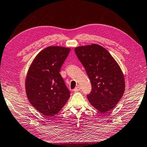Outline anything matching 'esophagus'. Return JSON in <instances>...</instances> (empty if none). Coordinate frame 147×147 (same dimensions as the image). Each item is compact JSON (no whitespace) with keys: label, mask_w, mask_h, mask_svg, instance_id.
Wrapping results in <instances>:
<instances>
[{"label":"esophagus","mask_w":147,"mask_h":147,"mask_svg":"<svg viewBox=\"0 0 147 147\" xmlns=\"http://www.w3.org/2000/svg\"><path fill=\"white\" fill-rule=\"evenodd\" d=\"M80 90H81V87L78 86V87H76L75 89H74V92H78L79 91H80Z\"/></svg>","instance_id":"esophagus-1"}]
</instances>
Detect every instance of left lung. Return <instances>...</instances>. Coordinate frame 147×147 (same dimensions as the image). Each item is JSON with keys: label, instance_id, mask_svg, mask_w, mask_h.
I'll return each mask as SVG.
<instances>
[{"label": "left lung", "instance_id": "8db88e82", "mask_svg": "<svg viewBox=\"0 0 147 147\" xmlns=\"http://www.w3.org/2000/svg\"><path fill=\"white\" fill-rule=\"evenodd\" d=\"M75 53L91 81L92 90L87 98L102 113L114 108L125 91V80L120 67L107 49L92 44L75 48Z\"/></svg>", "mask_w": 147, "mask_h": 147}]
</instances>
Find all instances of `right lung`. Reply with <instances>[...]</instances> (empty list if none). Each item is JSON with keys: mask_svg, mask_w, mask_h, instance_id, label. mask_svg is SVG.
Listing matches in <instances>:
<instances>
[{"mask_svg": "<svg viewBox=\"0 0 147 147\" xmlns=\"http://www.w3.org/2000/svg\"><path fill=\"white\" fill-rule=\"evenodd\" d=\"M70 49L51 46L35 56L26 79V94L31 105L46 116L59 112L70 96L60 71Z\"/></svg>", "mask_w": 147, "mask_h": 147, "instance_id": "1", "label": "right lung"}]
</instances>
